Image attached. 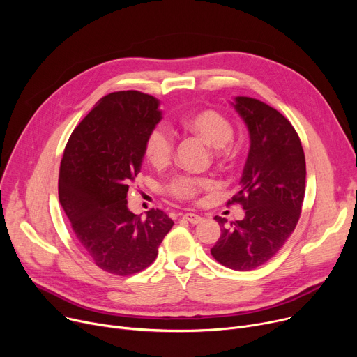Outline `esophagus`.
<instances>
[{
	"mask_svg": "<svg viewBox=\"0 0 357 357\" xmlns=\"http://www.w3.org/2000/svg\"><path fill=\"white\" fill-rule=\"evenodd\" d=\"M183 218L186 221H190L191 224H198L202 221V217L201 215H197V214H192V213H188V214H183Z\"/></svg>",
	"mask_w": 357,
	"mask_h": 357,
	"instance_id": "34e87169",
	"label": "esophagus"
}]
</instances>
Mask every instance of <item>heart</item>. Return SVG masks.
<instances>
[{
    "label": "heart",
    "instance_id": "1",
    "mask_svg": "<svg viewBox=\"0 0 357 357\" xmlns=\"http://www.w3.org/2000/svg\"><path fill=\"white\" fill-rule=\"evenodd\" d=\"M181 127L217 149V155L226 152L233 136L230 120L211 108H202L186 114L181 120ZM144 156L156 167H163L172 160L174 140L163 127L155 126L147 133L144 140ZM213 185L214 182L210 178L179 175L166 185V192L178 199H194L201 191L213 188Z\"/></svg>",
    "mask_w": 357,
    "mask_h": 357
}]
</instances>
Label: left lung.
Instances as JSON below:
<instances>
[{
  "mask_svg": "<svg viewBox=\"0 0 357 357\" xmlns=\"http://www.w3.org/2000/svg\"><path fill=\"white\" fill-rule=\"evenodd\" d=\"M245 121L250 149L240 188L227 204L246 215L230 222L215 215L221 236L211 255L222 266L252 271L273 257L292 234L305 195V156L292 124L271 105L250 97L231 102Z\"/></svg>",
  "mask_w": 357,
  "mask_h": 357,
  "instance_id": "8db88e82",
  "label": "left lung"
}]
</instances>
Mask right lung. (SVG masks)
Masks as SVG:
<instances>
[{
	"label": "right lung",
	"instance_id": "obj_1",
	"mask_svg": "<svg viewBox=\"0 0 357 357\" xmlns=\"http://www.w3.org/2000/svg\"><path fill=\"white\" fill-rule=\"evenodd\" d=\"M162 120L159 100L139 91L102 97L75 127L59 171V201L81 246L105 272L127 276L155 261L174 221L127 207L128 183L142 167L144 140Z\"/></svg>",
	"mask_w": 357,
	"mask_h": 357
}]
</instances>
